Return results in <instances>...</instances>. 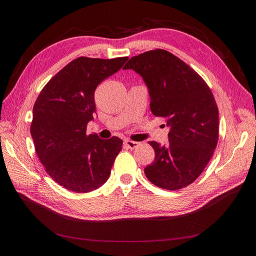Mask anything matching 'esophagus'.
Listing matches in <instances>:
<instances>
[{
	"mask_svg": "<svg viewBox=\"0 0 256 256\" xmlns=\"http://www.w3.org/2000/svg\"><path fill=\"white\" fill-rule=\"evenodd\" d=\"M140 144L138 142H136V141H130V140H126L125 142H124V145H125L127 148H130V150H134L138 147V145Z\"/></svg>",
	"mask_w": 256,
	"mask_h": 256,
	"instance_id": "1",
	"label": "esophagus"
}]
</instances>
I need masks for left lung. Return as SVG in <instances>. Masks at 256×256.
Segmentation results:
<instances>
[{
	"instance_id": "left-lung-1",
	"label": "left lung",
	"mask_w": 256,
	"mask_h": 256,
	"mask_svg": "<svg viewBox=\"0 0 256 256\" xmlns=\"http://www.w3.org/2000/svg\"><path fill=\"white\" fill-rule=\"evenodd\" d=\"M124 69L140 74L150 96V110L170 127L168 144L148 142L154 160L144 168L159 188L178 190L202 174L219 138V111L207 83L171 52L154 49L131 58Z\"/></svg>"
}]
</instances>
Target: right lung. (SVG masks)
<instances>
[{
  "label": "right lung",
  "mask_w": 256,
  "mask_h": 256,
  "mask_svg": "<svg viewBox=\"0 0 256 256\" xmlns=\"http://www.w3.org/2000/svg\"><path fill=\"white\" fill-rule=\"evenodd\" d=\"M127 60L80 56L60 69L36 99L30 122L36 154L52 180L69 191H92L110 176L122 141L88 134L86 127L96 113V88Z\"/></svg>",
  "instance_id": "right-lung-1"
}]
</instances>
